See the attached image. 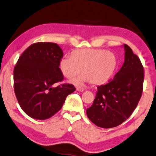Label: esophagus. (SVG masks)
Listing matches in <instances>:
<instances>
[{
  "instance_id": "34e87169",
  "label": "esophagus",
  "mask_w": 156,
  "mask_h": 156,
  "mask_svg": "<svg viewBox=\"0 0 156 156\" xmlns=\"http://www.w3.org/2000/svg\"><path fill=\"white\" fill-rule=\"evenodd\" d=\"M76 90L79 92H83L84 91V88H81V87H76Z\"/></svg>"
}]
</instances>
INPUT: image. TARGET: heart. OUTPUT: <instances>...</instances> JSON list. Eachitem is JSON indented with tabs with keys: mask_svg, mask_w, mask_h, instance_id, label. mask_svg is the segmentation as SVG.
I'll return each mask as SVG.
<instances>
[{
	"mask_svg": "<svg viewBox=\"0 0 156 156\" xmlns=\"http://www.w3.org/2000/svg\"><path fill=\"white\" fill-rule=\"evenodd\" d=\"M116 66V58L112 52L102 49H79L72 53V56L61 59L59 68L65 77L72 79L79 73L83 72L78 78L72 80L76 85L87 82L101 84L107 81Z\"/></svg>",
	"mask_w": 156,
	"mask_h": 156,
	"instance_id": "obj_1",
	"label": "heart"
}]
</instances>
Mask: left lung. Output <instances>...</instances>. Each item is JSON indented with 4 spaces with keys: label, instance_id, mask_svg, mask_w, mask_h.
Here are the masks:
<instances>
[{
    "label": "left lung",
    "instance_id": "obj_1",
    "mask_svg": "<svg viewBox=\"0 0 156 156\" xmlns=\"http://www.w3.org/2000/svg\"><path fill=\"white\" fill-rule=\"evenodd\" d=\"M124 63L113 80L98 87L93 105L87 116L96 126L112 128L131 116L137 107L142 93L144 70L141 61L126 44Z\"/></svg>",
    "mask_w": 156,
    "mask_h": 156
}]
</instances>
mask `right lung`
Instances as JSON below:
<instances>
[{
    "label": "right lung",
    "mask_w": 156,
    "mask_h": 156,
    "mask_svg": "<svg viewBox=\"0 0 156 156\" xmlns=\"http://www.w3.org/2000/svg\"><path fill=\"white\" fill-rule=\"evenodd\" d=\"M62 49L53 43L32 44L19 57L13 70L14 92L20 107L32 119L45 120L62 108L72 84H54L63 80L59 63Z\"/></svg>",
    "instance_id": "right-lung-1"
}]
</instances>
